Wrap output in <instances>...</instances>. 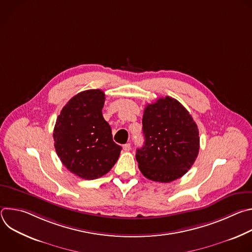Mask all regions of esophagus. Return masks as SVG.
Wrapping results in <instances>:
<instances>
[{
  "instance_id": "34e87169",
  "label": "esophagus",
  "mask_w": 252,
  "mask_h": 252,
  "mask_svg": "<svg viewBox=\"0 0 252 252\" xmlns=\"http://www.w3.org/2000/svg\"><path fill=\"white\" fill-rule=\"evenodd\" d=\"M123 148H124V151H125V152H129V151L131 150L130 143H126V145H125Z\"/></svg>"
}]
</instances>
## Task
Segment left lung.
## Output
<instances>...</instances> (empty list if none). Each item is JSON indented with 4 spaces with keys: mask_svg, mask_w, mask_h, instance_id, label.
<instances>
[{
    "mask_svg": "<svg viewBox=\"0 0 252 252\" xmlns=\"http://www.w3.org/2000/svg\"><path fill=\"white\" fill-rule=\"evenodd\" d=\"M145 145L136 150L141 173L158 183L185 175L199 152L198 128L186 107L170 96L148 104L143 112Z\"/></svg>",
    "mask_w": 252,
    "mask_h": 252,
    "instance_id": "8db88e82",
    "label": "left lung"
}]
</instances>
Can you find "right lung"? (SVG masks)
Segmentation results:
<instances>
[{"label":"right lung","instance_id":"1","mask_svg":"<svg viewBox=\"0 0 252 252\" xmlns=\"http://www.w3.org/2000/svg\"><path fill=\"white\" fill-rule=\"evenodd\" d=\"M104 99L100 90L79 93L63 107L54 128L61 161L70 172L88 181L109 172L122 151L102 117Z\"/></svg>","mask_w":252,"mask_h":252}]
</instances>
